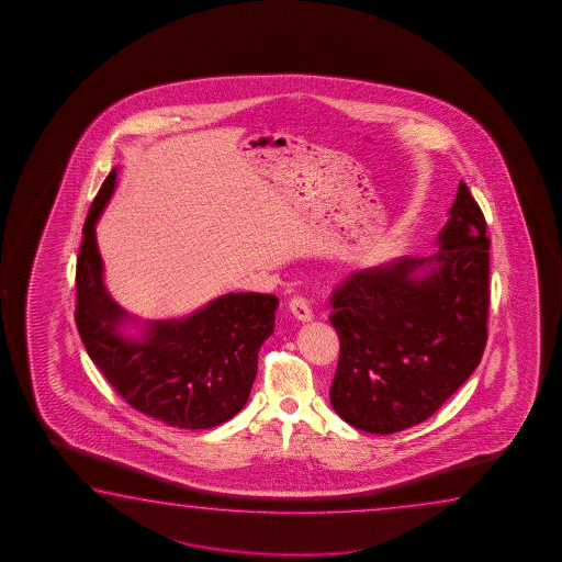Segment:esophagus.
Instances as JSON below:
<instances>
[{"mask_svg": "<svg viewBox=\"0 0 562 562\" xmlns=\"http://www.w3.org/2000/svg\"><path fill=\"white\" fill-rule=\"evenodd\" d=\"M289 311H291V314L295 316L296 321H301V323H308V321H313V311H311V306H308L305 299H301V296L291 299V303H289Z\"/></svg>", "mask_w": 562, "mask_h": 562, "instance_id": "esophagus-1", "label": "esophagus"}]
</instances>
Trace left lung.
<instances>
[{"label": "left lung", "mask_w": 562, "mask_h": 562, "mask_svg": "<svg viewBox=\"0 0 562 562\" xmlns=\"http://www.w3.org/2000/svg\"><path fill=\"white\" fill-rule=\"evenodd\" d=\"M487 281L484 214L460 181L432 256L362 267L334 291L340 360L333 409L373 435L435 415L482 360Z\"/></svg>", "instance_id": "1"}]
</instances>
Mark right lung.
I'll return each instance as SVG.
<instances>
[{"label":"right lung","mask_w":562,"mask_h":562,"mask_svg":"<svg viewBox=\"0 0 562 562\" xmlns=\"http://www.w3.org/2000/svg\"><path fill=\"white\" fill-rule=\"evenodd\" d=\"M117 187L108 175L85 222L77 261V326L90 360L122 397L169 427H218L248 403L257 352L273 334V295L226 293L179 318L142 321L104 283L95 224Z\"/></svg>","instance_id":"1"}]
</instances>
